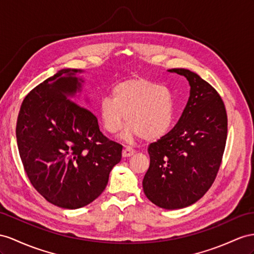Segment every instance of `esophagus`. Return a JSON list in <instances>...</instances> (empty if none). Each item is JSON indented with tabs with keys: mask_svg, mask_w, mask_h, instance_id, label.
I'll list each match as a JSON object with an SVG mask.
<instances>
[{
	"mask_svg": "<svg viewBox=\"0 0 254 254\" xmlns=\"http://www.w3.org/2000/svg\"><path fill=\"white\" fill-rule=\"evenodd\" d=\"M135 153L134 149H132L131 147H126L123 149L122 151V157L123 158H128V157H132V155Z\"/></svg>",
	"mask_w": 254,
	"mask_h": 254,
	"instance_id": "esophagus-1",
	"label": "esophagus"
}]
</instances>
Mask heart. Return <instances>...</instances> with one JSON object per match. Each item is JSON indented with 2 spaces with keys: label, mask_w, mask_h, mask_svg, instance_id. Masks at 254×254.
<instances>
[{
  "label": "heart",
  "mask_w": 254,
  "mask_h": 254,
  "mask_svg": "<svg viewBox=\"0 0 254 254\" xmlns=\"http://www.w3.org/2000/svg\"><path fill=\"white\" fill-rule=\"evenodd\" d=\"M97 114L105 131L118 133L123 122L127 127L123 137L153 141L170 131L175 119L172 93L157 82L134 77L116 83L112 99L104 97L97 105Z\"/></svg>",
  "instance_id": "heart-1"
}]
</instances>
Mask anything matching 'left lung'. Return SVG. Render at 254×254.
I'll list each match as a JSON object with an SVG mask.
<instances>
[{"mask_svg": "<svg viewBox=\"0 0 254 254\" xmlns=\"http://www.w3.org/2000/svg\"><path fill=\"white\" fill-rule=\"evenodd\" d=\"M187 78L190 96L177 125L149 145L150 165L142 180L149 200L164 209H180L204 196L222 160L227 117L220 95L186 68L168 69Z\"/></svg>", "mask_w": 254, "mask_h": 254, "instance_id": "8db88e82", "label": "left lung"}]
</instances>
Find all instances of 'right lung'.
Segmentation results:
<instances>
[{"instance_id":"obj_1","label":"right lung","mask_w":254,"mask_h":254,"mask_svg":"<svg viewBox=\"0 0 254 254\" xmlns=\"http://www.w3.org/2000/svg\"><path fill=\"white\" fill-rule=\"evenodd\" d=\"M84 70L62 68L23 100L17 145L31 184L49 203L78 209L100 196L122 146L102 134L80 93Z\"/></svg>"}]
</instances>
